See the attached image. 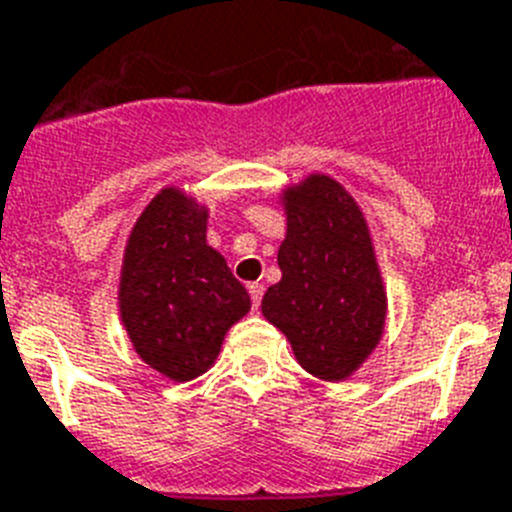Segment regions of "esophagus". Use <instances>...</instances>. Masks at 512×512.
<instances>
[{
	"label": "esophagus",
	"instance_id": "34e87169",
	"mask_svg": "<svg viewBox=\"0 0 512 512\" xmlns=\"http://www.w3.org/2000/svg\"><path fill=\"white\" fill-rule=\"evenodd\" d=\"M247 290H250L252 306H255V308H260L262 293H265V285H262V283H250V285H247Z\"/></svg>",
	"mask_w": 512,
	"mask_h": 512
}]
</instances>
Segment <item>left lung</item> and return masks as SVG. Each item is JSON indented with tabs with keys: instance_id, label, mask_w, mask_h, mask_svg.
Here are the masks:
<instances>
[{
	"instance_id": "1",
	"label": "left lung",
	"mask_w": 512,
	"mask_h": 512,
	"mask_svg": "<svg viewBox=\"0 0 512 512\" xmlns=\"http://www.w3.org/2000/svg\"><path fill=\"white\" fill-rule=\"evenodd\" d=\"M283 278L262 298V316L285 334L298 365L342 382L375 352L385 331L388 293L370 227L347 188L311 173L283 188Z\"/></svg>"
}]
</instances>
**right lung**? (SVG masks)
Returning <instances> with one entry per match:
<instances>
[{
    "label": "right lung",
    "instance_id": "add662e5",
    "mask_svg": "<svg viewBox=\"0 0 512 512\" xmlns=\"http://www.w3.org/2000/svg\"><path fill=\"white\" fill-rule=\"evenodd\" d=\"M209 209L176 186L137 216L119 273V319L137 357L173 382L204 375L250 311L245 285L206 242Z\"/></svg>",
    "mask_w": 512,
    "mask_h": 512
}]
</instances>
